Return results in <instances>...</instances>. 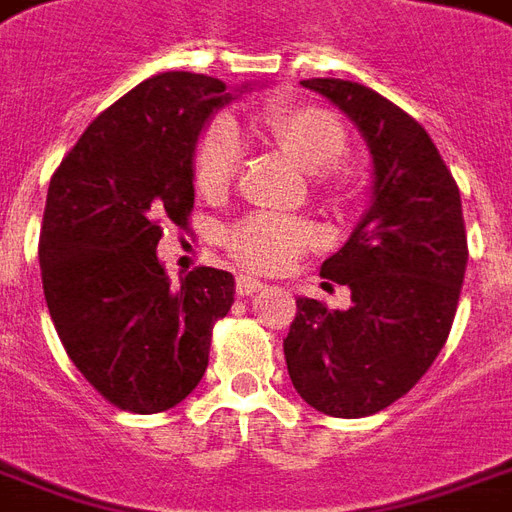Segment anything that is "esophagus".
<instances>
[{
	"mask_svg": "<svg viewBox=\"0 0 512 512\" xmlns=\"http://www.w3.org/2000/svg\"><path fill=\"white\" fill-rule=\"evenodd\" d=\"M263 288V282H257L255 277H246V274H241L238 280H235V293L238 296H252V293H257Z\"/></svg>",
	"mask_w": 512,
	"mask_h": 512,
	"instance_id": "34e87169",
	"label": "esophagus"
}]
</instances>
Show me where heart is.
I'll use <instances>...</instances> for the list:
<instances>
[{
	"instance_id": "b5f03b06",
	"label": "heart",
	"mask_w": 512,
	"mask_h": 512,
	"mask_svg": "<svg viewBox=\"0 0 512 512\" xmlns=\"http://www.w3.org/2000/svg\"><path fill=\"white\" fill-rule=\"evenodd\" d=\"M263 130L280 146L293 163L302 169L321 172V188L332 199H346L352 194V174L338 163L349 149V135L343 121L327 107L307 102H277L260 113ZM244 160V141L238 127L227 119L210 121L199 135L194 149V182L210 199L230 191L235 174ZM324 235L313 221L252 213L232 224L224 235V249L241 266L252 271H282L310 249H316Z\"/></svg>"
}]
</instances>
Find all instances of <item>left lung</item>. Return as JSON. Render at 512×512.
<instances>
[{
  "label": "left lung",
  "mask_w": 512,
  "mask_h": 512,
  "mask_svg": "<svg viewBox=\"0 0 512 512\" xmlns=\"http://www.w3.org/2000/svg\"><path fill=\"white\" fill-rule=\"evenodd\" d=\"M341 107L374 157L371 207L321 277L349 285L352 307L296 299L282 341L296 393L318 413L363 418L402 399L455 321L468 241L460 191L410 113L360 82H302Z\"/></svg>",
  "instance_id": "obj_1"
}]
</instances>
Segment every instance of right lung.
<instances>
[{"label":"right lung","instance_id":"obj_1","mask_svg":"<svg viewBox=\"0 0 512 512\" xmlns=\"http://www.w3.org/2000/svg\"><path fill=\"white\" fill-rule=\"evenodd\" d=\"M227 99L216 77L155 74L88 124L49 182L46 307L71 363L119 410L180 405L232 307L230 271L199 266L171 288L157 260L160 224L191 227L196 138Z\"/></svg>","mask_w":512,"mask_h":512}]
</instances>
